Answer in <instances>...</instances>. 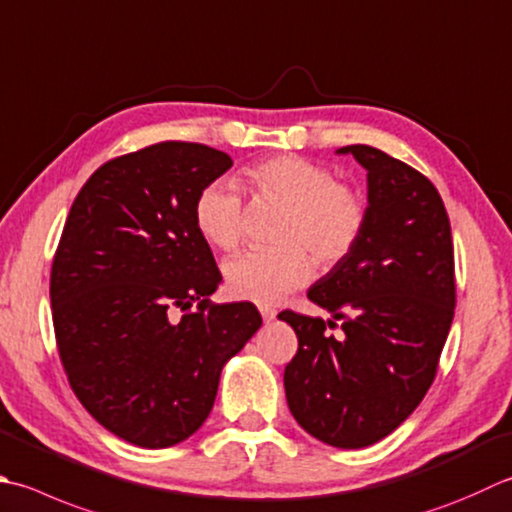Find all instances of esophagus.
I'll return each mask as SVG.
<instances>
[{
	"mask_svg": "<svg viewBox=\"0 0 512 512\" xmlns=\"http://www.w3.org/2000/svg\"><path fill=\"white\" fill-rule=\"evenodd\" d=\"M259 313H262L264 322H273L275 315H277V310H275V308H270V306H262V308H259Z\"/></svg>",
	"mask_w": 512,
	"mask_h": 512,
	"instance_id": "1",
	"label": "esophagus"
}]
</instances>
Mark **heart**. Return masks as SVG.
Returning <instances> with one entry per match:
<instances>
[{
  "label": "heart",
  "instance_id": "heart-1",
  "mask_svg": "<svg viewBox=\"0 0 512 512\" xmlns=\"http://www.w3.org/2000/svg\"><path fill=\"white\" fill-rule=\"evenodd\" d=\"M246 182L257 197L288 206L275 239L279 246L250 248L226 262L237 297L275 304L308 284L317 266H335L353 253L368 222L359 188L337 182L333 168L299 155H275L250 164ZM195 224L210 244L233 250L246 235V206L230 179H215L195 199Z\"/></svg>",
  "mask_w": 512,
  "mask_h": 512
}]
</instances>
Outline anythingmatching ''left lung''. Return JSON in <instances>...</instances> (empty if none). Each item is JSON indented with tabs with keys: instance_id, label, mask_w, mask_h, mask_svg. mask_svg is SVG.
Instances as JSON below:
<instances>
[{
	"instance_id": "left-lung-1",
	"label": "left lung",
	"mask_w": 512,
	"mask_h": 512,
	"mask_svg": "<svg viewBox=\"0 0 512 512\" xmlns=\"http://www.w3.org/2000/svg\"><path fill=\"white\" fill-rule=\"evenodd\" d=\"M339 153L368 170V222L353 253L308 290L333 319L279 313L299 339L284 386L306 433L364 448L393 433L433 384L455 315V250L426 175L366 144ZM337 321L339 338L325 333Z\"/></svg>"
}]
</instances>
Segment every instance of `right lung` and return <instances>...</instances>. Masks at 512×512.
I'll return each mask as SVG.
<instances>
[{
    "label": "right lung",
    "instance_id": "right-lung-1",
    "mask_svg": "<svg viewBox=\"0 0 512 512\" xmlns=\"http://www.w3.org/2000/svg\"><path fill=\"white\" fill-rule=\"evenodd\" d=\"M230 166L204 144L146 146L99 166L66 217L50 268L59 359L88 413L135 446L193 435L262 326L255 304L210 302L222 273L195 199Z\"/></svg>",
    "mask_w": 512,
    "mask_h": 512
}]
</instances>
